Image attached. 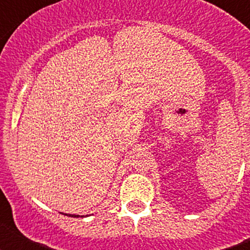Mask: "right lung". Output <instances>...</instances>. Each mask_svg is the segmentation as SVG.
<instances>
[{
  "instance_id": "1",
  "label": "right lung",
  "mask_w": 250,
  "mask_h": 250,
  "mask_svg": "<svg viewBox=\"0 0 250 250\" xmlns=\"http://www.w3.org/2000/svg\"><path fill=\"white\" fill-rule=\"evenodd\" d=\"M65 215H67V214H65ZM68 216H75V218H77L79 215H70V214H68Z\"/></svg>"
}]
</instances>
